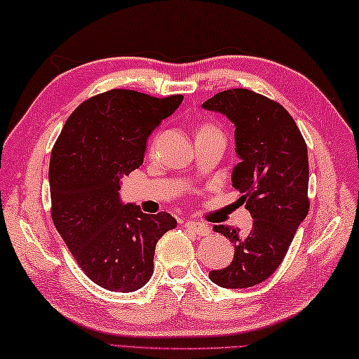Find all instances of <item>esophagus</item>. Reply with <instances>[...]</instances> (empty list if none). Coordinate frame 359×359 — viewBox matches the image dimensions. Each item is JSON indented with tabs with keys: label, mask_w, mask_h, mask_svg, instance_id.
<instances>
[{
	"label": "esophagus",
	"mask_w": 359,
	"mask_h": 359,
	"mask_svg": "<svg viewBox=\"0 0 359 359\" xmlns=\"http://www.w3.org/2000/svg\"><path fill=\"white\" fill-rule=\"evenodd\" d=\"M184 227L189 229L191 231H194V233H197L200 236H205L208 235L211 229L208 227V225L203 224V222H196V221H186L184 222Z\"/></svg>",
	"instance_id": "34e87169"
}]
</instances>
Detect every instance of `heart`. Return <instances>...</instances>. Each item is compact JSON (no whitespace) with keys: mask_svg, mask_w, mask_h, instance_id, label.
<instances>
[{"mask_svg":"<svg viewBox=\"0 0 359 359\" xmlns=\"http://www.w3.org/2000/svg\"><path fill=\"white\" fill-rule=\"evenodd\" d=\"M211 130H216V129L212 128V126H210V124H205V126H202V128L198 129V134H206V132H211Z\"/></svg>","mask_w":359,"mask_h":359,"instance_id":"heart-1","label":"heart"}]
</instances>
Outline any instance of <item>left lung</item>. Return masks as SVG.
<instances>
[{
    "mask_svg": "<svg viewBox=\"0 0 359 359\" xmlns=\"http://www.w3.org/2000/svg\"><path fill=\"white\" fill-rule=\"evenodd\" d=\"M235 126V151L240 162L231 184L252 216L246 231L216 225L233 243L227 268L210 279L224 288H248L266 280L284 260L290 243L309 211L307 147L294 119L284 107L244 88L217 93L202 104Z\"/></svg>",
    "mask_w": 359,
    "mask_h": 359,
    "instance_id": "1",
    "label": "left lung"
}]
</instances>
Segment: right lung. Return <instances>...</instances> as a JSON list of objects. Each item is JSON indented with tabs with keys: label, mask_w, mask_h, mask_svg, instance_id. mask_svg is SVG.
Masks as SVG:
<instances>
[{
	"label": "right lung",
	"mask_w": 359,
	"mask_h": 359,
	"mask_svg": "<svg viewBox=\"0 0 359 359\" xmlns=\"http://www.w3.org/2000/svg\"><path fill=\"white\" fill-rule=\"evenodd\" d=\"M183 96L151 97L111 90L85 100L62 128L50 156L52 219L94 284L135 292L154 269L156 244L176 227L168 212L144 215L119 197L121 178L143 163L147 140Z\"/></svg>",
	"instance_id": "right-lung-1"
}]
</instances>
